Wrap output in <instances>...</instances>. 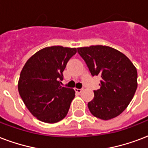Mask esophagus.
I'll return each instance as SVG.
<instances>
[{
    "label": "esophagus",
    "instance_id": "34e87169",
    "mask_svg": "<svg viewBox=\"0 0 148 148\" xmlns=\"http://www.w3.org/2000/svg\"><path fill=\"white\" fill-rule=\"evenodd\" d=\"M75 92H77V93H78V94H80L81 92H82V89H78V88H75Z\"/></svg>",
    "mask_w": 148,
    "mask_h": 148
}]
</instances>
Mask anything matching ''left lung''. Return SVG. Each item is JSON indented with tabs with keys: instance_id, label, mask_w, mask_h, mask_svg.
<instances>
[{
	"instance_id": "left-lung-1",
	"label": "left lung",
	"mask_w": 148,
	"mask_h": 148,
	"mask_svg": "<svg viewBox=\"0 0 148 148\" xmlns=\"http://www.w3.org/2000/svg\"><path fill=\"white\" fill-rule=\"evenodd\" d=\"M92 76L100 75V88L88 107L94 116L108 120L127 109L137 88V71L130 59L119 50L106 46L77 48Z\"/></svg>"
}]
</instances>
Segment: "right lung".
<instances>
[{
	"label": "right lung",
	"instance_id": "1",
	"mask_svg": "<svg viewBox=\"0 0 148 148\" xmlns=\"http://www.w3.org/2000/svg\"><path fill=\"white\" fill-rule=\"evenodd\" d=\"M76 53V48L46 47L32 55L21 70L19 95L27 109L40 121L55 123L67 114L75 92L60 84L66 64Z\"/></svg>",
	"mask_w": 148,
	"mask_h": 148
}]
</instances>
